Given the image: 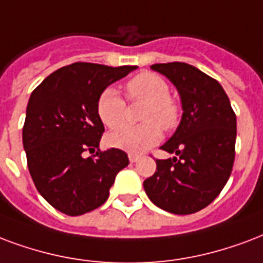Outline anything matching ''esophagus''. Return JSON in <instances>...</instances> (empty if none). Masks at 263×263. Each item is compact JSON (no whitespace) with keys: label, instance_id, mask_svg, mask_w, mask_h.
<instances>
[{"label":"esophagus","instance_id":"obj_1","mask_svg":"<svg viewBox=\"0 0 263 263\" xmlns=\"http://www.w3.org/2000/svg\"><path fill=\"white\" fill-rule=\"evenodd\" d=\"M128 158H129V161H131V163H136V161H138V160H139V156H138V154H128Z\"/></svg>","mask_w":263,"mask_h":263}]
</instances>
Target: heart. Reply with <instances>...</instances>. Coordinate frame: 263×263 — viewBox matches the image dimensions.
I'll return each instance as SVG.
<instances>
[{"instance_id":"obj_1","label":"heart","mask_w":263,"mask_h":263,"mask_svg":"<svg viewBox=\"0 0 263 263\" xmlns=\"http://www.w3.org/2000/svg\"><path fill=\"white\" fill-rule=\"evenodd\" d=\"M127 96L131 100H143L146 106L139 125H123L106 136L107 145L128 153L145 152L161 139V129L172 131L180 120V106L171 95L170 85L158 74L143 71L136 74L125 84ZM127 106L114 88H106L96 102V113L109 128H117L124 123ZM162 128H160L159 127Z\"/></svg>"}]
</instances>
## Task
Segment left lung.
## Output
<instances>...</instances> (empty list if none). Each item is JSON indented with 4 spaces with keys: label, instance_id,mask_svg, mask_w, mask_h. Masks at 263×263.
<instances>
[{
    "label": "left lung",
    "instance_id": "8db88e82",
    "mask_svg": "<svg viewBox=\"0 0 263 263\" xmlns=\"http://www.w3.org/2000/svg\"><path fill=\"white\" fill-rule=\"evenodd\" d=\"M179 92L182 120L161 149L175 157L156 160L143 182L152 203L164 211L187 215L211 204L229 179L234 163L236 114L216 80L187 63L150 66Z\"/></svg>",
    "mask_w": 263,
    "mask_h": 263
}]
</instances>
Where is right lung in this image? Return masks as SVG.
<instances>
[{"label": "right lung", "instance_id": "1", "mask_svg": "<svg viewBox=\"0 0 263 263\" xmlns=\"http://www.w3.org/2000/svg\"><path fill=\"white\" fill-rule=\"evenodd\" d=\"M136 66L110 67L77 62L49 74L29 99L23 147L40 194L66 215L93 211L109 197L118 172L129 164L125 152L99 147L105 132L96 113L102 92Z\"/></svg>", "mask_w": 263, "mask_h": 263}]
</instances>
